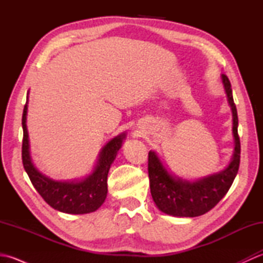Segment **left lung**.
<instances>
[{
	"instance_id": "obj_1",
	"label": "left lung",
	"mask_w": 263,
	"mask_h": 263,
	"mask_svg": "<svg viewBox=\"0 0 263 263\" xmlns=\"http://www.w3.org/2000/svg\"><path fill=\"white\" fill-rule=\"evenodd\" d=\"M221 80L233 113V136L235 140V149L232 161L224 171L190 182L171 175L157 154L149 152L150 192L156 205L164 214L175 217H198L203 215L224 198L235 180L241 158V142L237 133V109L233 99L230 80L225 74H221Z\"/></svg>"
}]
</instances>
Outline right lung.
<instances>
[{"instance_id":"right-lung-1","label":"right lung","mask_w":263,"mask_h":263,"mask_svg":"<svg viewBox=\"0 0 263 263\" xmlns=\"http://www.w3.org/2000/svg\"><path fill=\"white\" fill-rule=\"evenodd\" d=\"M27 103L22 114V128H24V139H22V164L25 171L29 176L33 187L41 194V197L54 208L65 214L82 215L96 211L104 203L107 195V175L117 152L122 147V142L125 138V133L115 137L106 144L99 154V158L95 170L89 176L81 181L61 182L54 181L48 176L42 174L33 166L30 152L29 138L26 125Z\"/></svg>"}]
</instances>
